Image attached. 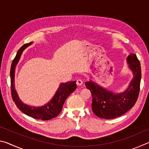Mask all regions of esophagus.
I'll use <instances>...</instances> for the list:
<instances>
[{
  "label": "esophagus",
  "mask_w": 149,
  "mask_h": 149,
  "mask_svg": "<svg viewBox=\"0 0 149 149\" xmlns=\"http://www.w3.org/2000/svg\"><path fill=\"white\" fill-rule=\"evenodd\" d=\"M76 84L77 86H81L83 84V81L81 79H77L76 81Z\"/></svg>",
  "instance_id": "34e87169"
}]
</instances>
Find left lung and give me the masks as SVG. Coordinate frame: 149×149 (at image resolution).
Segmentation results:
<instances>
[{
    "mask_svg": "<svg viewBox=\"0 0 149 149\" xmlns=\"http://www.w3.org/2000/svg\"><path fill=\"white\" fill-rule=\"evenodd\" d=\"M127 63L133 77L123 92L114 93L91 80L85 82V86L92 95V110L98 117L105 119L119 117L132 108L137 101L141 79L140 62L135 54H130L127 58Z\"/></svg>",
    "mask_w": 149,
    "mask_h": 149,
    "instance_id": "8db88e82",
    "label": "left lung"
}]
</instances>
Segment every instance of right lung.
<instances>
[{
	"label": "right lung",
	"mask_w": 149,
	"mask_h": 149,
	"mask_svg": "<svg viewBox=\"0 0 149 149\" xmlns=\"http://www.w3.org/2000/svg\"><path fill=\"white\" fill-rule=\"evenodd\" d=\"M32 44L31 42L24 45L17 51L16 57L14 58L12 63L10 69V79H11V93L12 97L17 107L28 116L37 120H49L56 117L62 111V107L65 100L68 96L76 89V81H68L66 83H61L58 88L54 97L49 102L42 107H31L27 105L22 101L18 97V95L15 89L14 77L15 70L16 65L18 63L21 55L24 50Z\"/></svg>",
	"instance_id": "1"
}]
</instances>
